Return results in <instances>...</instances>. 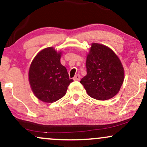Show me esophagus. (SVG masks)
Segmentation results:
<instances>
[{"instance_id":"esophagus-1","label":"esophagus","mask_w":147,"mask_h":147,"mask_svg":"<svg viewBox=\"0 0 147 147\" xmlns=\"http://www.w3.org/2000/svg\"><path fill=\"white\" fill-rule=\"evenodd\" d=\"M73 79L75 81H79V80H80V75H76L75 77H74Z\"/></svg>"}]
</instances>
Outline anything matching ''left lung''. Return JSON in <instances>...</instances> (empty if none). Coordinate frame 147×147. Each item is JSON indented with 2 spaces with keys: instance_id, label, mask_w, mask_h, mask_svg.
Listing matches in <instances>:
<instances>
[{
  "instance_id": "8db88e82",
  "label": "left lung",
  "mask_w": 147,
  "mask_h": 147,
  "mask_svg": "<svg viewBox=\"0 0 147 147\" xmlns=\"http://www.w3.org/2000/svg\"><path fill=\"white\" fill-rule=\"evenodd\" d=\"M87 75L80 81L88 95L98 100L113 97L120 90L124 70L115 53L106 45L92 43L88 54Z\"/></svg>"
}]
</instances>
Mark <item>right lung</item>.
<instances>
[{
	"label": "right lung",
	"mask_w": 147,
	"mask_h": 147,
	"mask_svg": "<svg viewBox=\"0 0 147 147\" xmlns=\"http://www.w3.org/2000/svg\"><path fill=\"white\" fill-rule=\"evenodd\" d=\"M61 54L52 47L46 48L37 54L30 65V86L35 96L43 102L52 103L63 97L73 82L61 63Z\"/></svg>",
	"instance_id": "1"
}]
</instances>
